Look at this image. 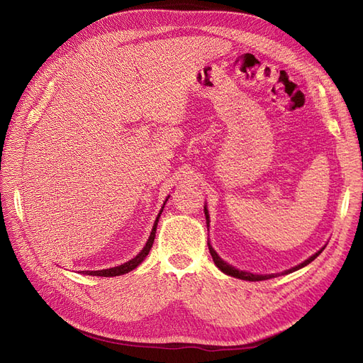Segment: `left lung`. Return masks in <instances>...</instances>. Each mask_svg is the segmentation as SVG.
<instances>
[{
    "mask_svg": "<svg viewBox=\"0 0 363 363\" xmlns=\"http://www.w3.org/2000/svg\"><path fill=\"white\" fill-rule=\"evenodd\" d=\"M204 215H206V221H207V225H208V212H207L206 207H204ZM207 245H208V251H211V256H212V259H213V262H215V265H216L219 269H221L224 274H227V276H232V277H236V279H240V280H248V281L268 280V279H272V277L277 276V274H271V276H256V274L245 272V271H239V269H236V268H233V267H230L228 263H225L221 257H219V256L216 255V251L211 247V244H207ZM321 252H323V250L315 252V255H313L312 257L304 260L303 263H300V265H296L295 268H291V269L284 271V272H281V274H289V272H294V271L300 269V268H303V267H306V265H309V263H311L312 260H315L318 256H320Z\"/></svg>",
    "mask_w": 363,
    "mask_h": 363,
    "instance_id": "1",
    "label": "left lung"
}]
</instances>
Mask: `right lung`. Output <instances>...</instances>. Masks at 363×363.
Masks as SVG:
<instances>
[{
  "label": "right lung",
  "instance_id": "right-lung-1",
  "mask_svg": "<svg viewBox=\"0 0 363 363\" xmlns=\"http://www.w3.org/2000/svg\"><path fill=\"white\" fill-rule=\"evenodd\" d=\"M164 203H167V201H164ZM162 211H163V208H162ZM162 211H160V212H162ZM159 216H160V213H159ZM159 216L156 218V223H155V225H152L151 235H150V238H148V240H147V244H145L144 250H142L135 259H131V260L125 262L124 265H119V267H115V268H111V269H101V271H86L87 276H96V277H115V276H123V274H127V272H130V271H133V269L139 265V263L148 256V252H150V250H151V247H152V242H155V238H156V228H157V223H159Z\"/></svg>",
  "mask_w": 363,
  "mask_h": 363
}]
</instances>
